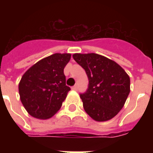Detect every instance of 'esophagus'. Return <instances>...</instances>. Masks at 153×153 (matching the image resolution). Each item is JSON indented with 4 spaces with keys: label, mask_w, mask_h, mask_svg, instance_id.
<instances>
[{
    "label": "esophagus",
    "mask_w": 153,
    "mask_h": 153,
    "mask_svg": "<svg viewBox=\"0 0 153 153\" xmlns=\"http://www.w3.org/2000/svg\"><path fill=\"white\" fill-rule=\"evenodd\" d=\"M72 89L73 90H74V91H77V90H78V85H74V86H73L72 87Z\"/></svg>",
    "instance_id": "esophagus-1"
}]
</instances>
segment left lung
I'll use <instances>...</instances> for the list:
<instances>
[{
    "label": "left lung",
    "mask_w": 153,
    "mask_h": 153,
    "mask_svg": "<svg viewBox=\"0 0 153 153\" xmlns=\"http://www.w3.org/2000/svg\"><path fill=\"white\" fill-rule=\"evenodd\" d=\"M88 79L86 92L80 93L83 108L97 121L112 119L122 109L130 92V79L118 64L95 53L74 54Z\"/></svg>",
    "instance_id": "8db88e82"
}]
</instances>
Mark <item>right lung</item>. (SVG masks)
I'll list each match as a JSON object with an SVG mask.
<instances>
[{
	"label": "right lung",
	"mask_w": 153,
	"mask_h": 153,
	"mask_svg": "<svg viewBox=\"0 0 153 153\" xmlns=\"http://www.w3.org/2000/svg\"><path fill=\"white\" fill-rule=\"evenodd\" d=\"M70 57V54H53L39 60L23 75L19 93L29 115L48 119L60 110L70 90L64 74Z\"/></svg>",
	"instance_id": "add662e5"
}]
</instances>
